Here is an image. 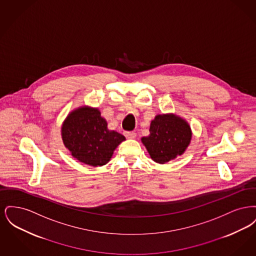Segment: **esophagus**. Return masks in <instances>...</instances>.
I'll return each mask as SVG.
<instances>
[{
	"label": "esophagus",
	"instance_id": "obj_1",
	"mask_svg": "<svg viewBox=\"0 0 256 256\" xmlns=\"http://www.w3.org/2000/svg\"><path fill=\"white\" fill-rule=\"evenodd\" d=\"M124 135H126V137L128 139H134L136 137V134L134 132H128L124 134Z\"/></svg>",
	"mask_w": 256,
	"mask_h": 256
}]
</instances>
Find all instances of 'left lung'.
Listing matches in <instances>:
<instances>
[{"label": "left lung", "instance_id": "1", "mask_svg": "<svg viewBox=\"0 0 256 256\" xmlns=\"http://www.w3.org/2000/svg\"><path fill=\"white\" fill-rule=\"evenodd\" d=\"M192 130L188 122L174 114H158L150 126V135L141 142L154 162L165 164L182 156L190 145Z\"/></svg>", "mask_w": 256, "mask_h": 256}]
</instances>
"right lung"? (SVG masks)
Here are the masks:
<instances>
[{
	"instance_id": "add662e5",
	"label": "right lung",
	"mask_w": 256,
	"mask_h": 256,
	"mask_svg": "<svg viewBox=\"0 0 256 256\" xmlns=\"http://www.w3.org/2000/svg\"><path fill=\"white\" fill-rule=\"evenodd\" d=\"M64 146L80 162L100 167L110 162L114 150L126 137L108 128L97 108L88 106L72 110L61 126Z\"/></svg>"
}]
</instances>
